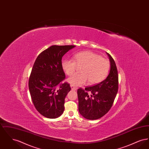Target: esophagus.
I'll use <instances>...</instances> for the list:
<instances>
[{
    "instance_id": "esophagus-1",
    "label": "esophagus",
    "mask_w": 149,
    "mask_h": 149,
    "mask_svg": "<svg viewBox=\"0 0 149 149\" xmlns=\"http://www.w3.org/2000/svg\"><path fill=\"white\" fill-rule=\"evenodd\" d=\"M70 86H71V90H72V91H76L77 90V88L76 87H75L74 85H70Z\"/></svg>"
}]
</instances>
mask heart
<instances>
[{"label": "heart", "instance_id": "1", "mask_svg": "<svg viewBox=\"0 0 149 149\" xmlns=\"http://www.w3.org/2000/svg\"><path fill=\"white\" fill-rule=\"evenodd\" d=\"M61 66L69 76L74 74L78 68H81L80 74H75L68 79V81L74 86L84 85L88 81L89 84H95L104 80L109 74L111 64L109 60L102 58L98 54L90 51L76 54L74 60L65 59Z\"/></svg>", "mask_w": 149, "mask_h": 149}]
</instances>
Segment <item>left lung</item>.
Returning a JSON list of instances; mask_svg holds the SVG:
<instances>
[{"mask_svg": "<svg viewBox=\"0 0 149 149\" xmlns=\"http://www.w3.org/2000/svg\"><path fill=\"white\" fill-rule=\"evenodd\" d=\"M111 68L105 80L85 89H78L79 112L85 118L97 120L103 117L112 106L118 89V76L113 58L108 53Z\"/></svg>", "mask_w": 149, "mask_h": 149, "instance_id": "obj_1", "label": "left lung"}]
</instances>
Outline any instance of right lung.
<instances>
[{
	"label": "right lung",
	"instance_id": "1",
	"mask_svg": "<svg viewBox=\"0 0 149 149\" xmlns=\"http://www.w3.org/2000/svg\"><path fill=\"white\" fill-rule=\"evenodd\" d=\"M75 47L51 46L37 56L33 64L29 90L36 109L46 118H56L64 112L65 98L71 88L66 82L61 83L65 79L61 60Z\"/></svg>",
	"mask_w": 149,
	"mask_h": 149
}]
</instances>
